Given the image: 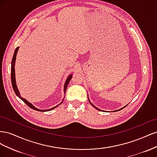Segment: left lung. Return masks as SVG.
Here are the masks:
<instances>
[{
	"mask_svg": "<svg viewBox=\"0 0 157 157\" xmlns=\"http://www.w3.org/2000/svg\"><path fill=\"white\" fill-rule=\"evenodd\" d=\"M88 101H89V102L90 103V104H91V105H92L93 107H95V108H96V109H98V110H99V109H98L97 107H95V106H94V105H93V104H92V103H91V101H90V99H89V98H88ZM126 106H125V107H126ZM125 107H122V108H121V109H118V110H117V111H115V112H116V111H120V110H121V109H122L123 108H124ZM99 111H101V110H99Z\"/></svg>",
	"mask_w": 157,
	"mask_h": 157,
	"instance_id": "8db88e82",
	"label": "left lung"
}]
</instances>
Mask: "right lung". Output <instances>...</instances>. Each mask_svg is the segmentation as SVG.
Here are the masks:
<instances>
[{"mask_svg": "<svg viewBox=\"0 0 157 157\" xmlns=\"http://www.w3.org/2000/svg\"><path fill=\"white\" fill-rule=\"evenodd\" d=\"M18 49H19V47H17V48H16L15 50V52H14V54H13V58H12V63H11V81H12V87H13V91L15 92L16 96H17V97L20 98L21 100L24 102L25 103H26L27 105L29 106L30 108L34 109V110L35 111H42V112H44V111H51L52 110V109H55L56 107H57L58 106H59L60 104L62 103L63 101V99L62 100V101H61L59 105H56V107H52L51 109H45V110H41V109H38L36 107H35L34 105H32V103H31L30 102L28 101L27 100H26V99L25 98H22L21 96H20V92H19L18 90V88L17 87V85H16V77H15V68H14V65H15V62H16V55H17V51H18ZM71 78H72V75H70L69 76H68V77L67 78V80H66V81L65 82V84H64V94H65V92H66V90H67V85L69 82V81L71 80Z\"/></svg>", "mask_w": 157, "mask_h": 157, "instance_id": "add662e5", "label": "right lung"}]
</instances>
